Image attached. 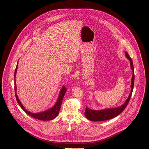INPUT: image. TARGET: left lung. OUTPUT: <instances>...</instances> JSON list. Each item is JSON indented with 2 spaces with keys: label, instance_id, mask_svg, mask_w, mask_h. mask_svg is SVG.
I'll use <instances>...</instances> for the list:
<instances>
[{
  "label": "left lung",
  "instance_id": "left-lung-1",
  "mask_svg": "<svg viewBox=\"0 0 149 149\" xmlns=\"http://www.w3.org/2000/svg\"><path fill=\"white\" fill-rule=\"evenodd\" d=\"M125 57L130 61L131 70H132V72H133V75L132 77V82H131V86H130L131 91L129 95L128 98H127V99L125 100V101L123 104H122L121 105L117 107L107 108L102 110H92L86 107V111H85L84 114L88 120L92 121H101L110 120L111 118H113L118 116L120 114H121L123 111V110L125 109L127 104H128L130 101V99L131 98L133 88H134V70L133 61L130 58V56H129V55L127 54L126 51L125 52Z\"/></svg>",
  "mask_w": 149,
  "mask_h": 149
}]
</instances>
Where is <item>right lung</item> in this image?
Listing matches in <instances>:
<instances>
[{
	"label": "right lung",
	"mask_w": 149,
	"mask_h": 149,
	"mask_svg": "<svg viewBox=\"0 0 149 149\" xmlns=\"http://www.w3.org/2000/svg\"><path fill=\"white\" fill-rule=\"evenodd\" d=\"M17 66H18V61L17 63V65H16L15 71V75H14V77H15V80H14L15 81V96H16L17 102L18 104L19 105L20 107H21V109H22L29 116H31L35 119L39 120L48 121V120H52L54 119L55 118H56L59 114L63 96H64V95L67 91V89L65 87V86H62L61 90L59 91V95L58 97V99H57L56 102L55 103V104L53 105V107H52L49 109H48L47 110H45V111H42V112L36 113H31V112L29 111L28 110H27L24 107V105L21 103L20 101L19 100V98L17 97V93H16L17 87H16L15 78H16V72H17Z\"/></svg>",
	"instance_id": "1"
}]
</instances>
